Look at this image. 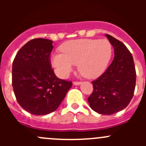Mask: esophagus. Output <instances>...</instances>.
<instances>
[{"mask_svg": "<svg viewBox=\"0 0 146 146\" xmlns=\"http://www.w3.org/2000/svg\"><path fill=\"white\" fill-rule=\"evenodd\" d=\"M73 84H74L75 85H80V84H81V82H80V81H74V82H73Z\"/></svg>", "mask_w": 146, "mask_h": 146, "instance_id": "esophagus-1", "label": "esophagus"}]
</instances>
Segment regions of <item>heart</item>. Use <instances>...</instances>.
<instances>
[{
  "instance_id": "b5f03b06",
  "label": "heart",
  "mask_w": 146,
  "mask_h": 146,
  "mask_svg": "<svg viewBox=\"0 0 146 146\" xmlns=\"http://www.w3.org/2000/svg\"><path fill=\"white\" fill-rule=\"evenodd\" d=\"M61 50L62 53L51 55V62L57 76L63 78L71 73L76 64L85 77H98L105 71L112 56V46L106 39L69 41Z\"/></svg>"
}]
</instances>
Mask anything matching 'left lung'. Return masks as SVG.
<instances>
[{"label": "left lung", "instance_id": "left-lung-1", "mask_svg": "<svg viewBox=\"0 0 146 146\" xmlns=\"http://www.w3.org/2000/svg\"><path fill=\"white\" fill-rule=\"evenodd\" d=\"M114 50V58L106 71L92 82L93 91L88 98L96 112L110 115L126 108L133 96L136 73L131 54L121 42L105 35Z\"/></svg>", "mask_w": 146, "mask_h": 146}]
</instances>
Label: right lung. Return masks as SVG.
<instances>
[{"mask_svg":"<svg viewBox=\"0 0 146 146\" xmlns=\"http://www.w3.org/2000/svg\"><path fill=\"white\" fill-rule=\"evenodd\" d=\"M53 42L42 38L25 44L13 63L12 84L20 106L35 115L56 111L72 87V82L56 76L50 55Z\"/></svg>","mask_w":146,"mask_h":146,"instance_id":"add662e5","label":"right lung"}]
</instances>
